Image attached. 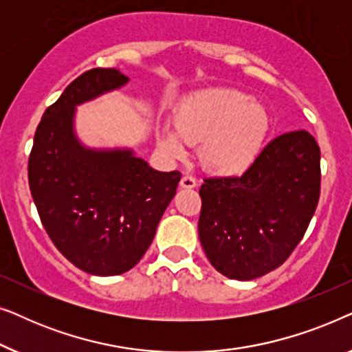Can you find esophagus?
<instances>
[{"label":"esophagus","mask_w":352,"mask_h":352,"mask_svg":"<svg viewBox=\"0 0 352 352\" xmlns=\"http://www.w3.org/2000/svg\"><path fill=\"white\" fill-rule=\"evenodd\" d=\"M197 186V179L189 173H186L184 176L181 177V187H184V189H194Z\"/></svg>","instance_id":"obj_1"}]
</instances>
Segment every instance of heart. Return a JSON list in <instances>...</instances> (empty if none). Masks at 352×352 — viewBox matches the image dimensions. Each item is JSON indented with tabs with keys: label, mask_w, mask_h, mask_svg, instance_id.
Here are the masks:
<instances>
[{
	"label": "heart",
	"mask_w": 352,
	"mask_h": 352,
	"mask_svg": "<svg viewBox=\"0 0 352 352\" xmlns=\"http://www.w3.org/2000/svg\"><path fill=\"white\" fill-rule=\"evenodd\" d=\"M271 126L267 110L253 96L234 88H210L182 104L175 128L162 129L160 146L173 157L186 144L201 142L200 160L221 176L242 175L253 165Z\"/></svg>",
	"instance_id": "obj_1"
}]
</instances>
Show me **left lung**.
I'll return each instance as SVG.
<instances>
[{"instance_id":"1","label":"left lung","mask_w":352,"mask_h":352,"mask_svg":"<svg viewBox=\"0 0 352 352\" xmlns=\"http://www.w3.org/2000/svg\"><path fill=\"white\" fill-rule=\"evenodd\" d=\"M320 195V148L305 129L280 134L242 176L206 177L199 237L216 271L253 280L282 266Z\"/></svg>"}]
</instances>
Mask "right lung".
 <instances>
[{"mask_svg":"<svg viewBox=\"0 0 352 352\" xmlns=\"http://www.w3.org/2000/svg\"><path fill=\"white\" fill-rule=\"evenodd\" d=\"M128 80L115 69H91L75 78L43 113L28 158V184L47 235L93 276L136 266L181 181L179 171L153 170L129 148L96 151L76 138V105Z\"/></svg>","mask_w":352,"mask_h":352,"instance_id":"add662e5","label":"right lung"}]
</instances>
